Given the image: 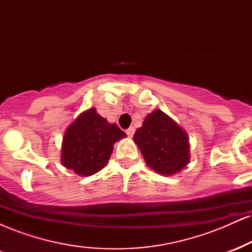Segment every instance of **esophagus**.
I'll list each match as a JSON object with an SVG mask.
<instances>
[{
    "mask_svg": "<svg viewBox=\"0 0 252 252\" xmlns=\"http://www.w3.org/2000/svg\"><path fill=\"white\" fill-rule=\"evenodd\" d=\"M134 134H135V128H134V126H130V128L126 130V135H128L129 137H132Z\"/></svg>",
    "mask_w": 252,
    "mask_h": 252,
    "instance_id": "1",
    "label": "esophagus"
}]
</instances>
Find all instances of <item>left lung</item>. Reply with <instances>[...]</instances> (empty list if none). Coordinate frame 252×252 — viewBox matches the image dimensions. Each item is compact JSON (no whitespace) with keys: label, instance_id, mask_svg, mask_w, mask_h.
<instances>
[{"label":"left lung","instance_id":"1","mask_svg":"<svg viewBox=\"0 0 252 252\" xmlns=\"http://www.w3.org/2000/svg\"><path fill=\"white\" fill-rule=\"evenodd\" d=\"M134 142L149 168L160 175H174L189 163V135L178 123L156 109L136 130Z\"/></svg>","mask_w":252,"mask_h":252}]
</instances>
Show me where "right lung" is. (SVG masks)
I'll return each mask as SVG.
<instances>
[{
	"mask_svg": "<svg viewBox=\"0 0 252 252\" xmlns=\"http://www.w3.org/2000/svg\"><path fill=\"white\" fill-rule=\"evenodd\" d=\"M126 137L116 123H109L90 108L66 129L62 144V163L80 176L96 174L108 163L117 141Z\"/></svg>",
	"mask_w": 252,
	"mask_h": 252,
	"instance_id": "add662e5",
	"label": "right lung"
}]
</instances>
